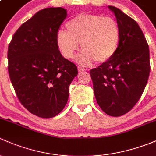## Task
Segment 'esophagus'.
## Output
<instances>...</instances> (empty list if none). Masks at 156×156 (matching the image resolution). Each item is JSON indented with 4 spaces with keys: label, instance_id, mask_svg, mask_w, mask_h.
I'll return each instance as SVG.
<instances>
[{
    "label": "esophagus",
    "instance_id": "esophagus-1",
    "mask_svg": "<svg viewBox=\"0 0 156 156\" xmlns=\"http://www.w3.org/2000/svg\"><path fill=\"white\" fill-rule=\"evenodd\" d=\"M78 71L80 72V73H82V72H85V71H86V70H85L84 68H83V67H78Z\"/></svg>",
    "mask_w": 156,
    "mask_h": 156
}]
</instances>
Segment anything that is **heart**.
<instances>
[{"label": "heart", "mask_w": 156, "mask_h": 156, "mask_svg": "<svg viewBox=\"0 0 156 156\" xmlns=\"http://www.w3.org/2000/svg\"><path fill=\"white\" fill-rule=\"evenodd\" d=\"M66 28L67 31L60 30L56 35L57 46L65 58H73L79 49V43L83 49L77 57L81 65H89L93 61L105 62L116 52L120 28L111 17L80 14L67 22Z\"/></svg>", "instance_id": "heart-1"}]
</instances>
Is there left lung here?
<instances>
[{"instance_id":"8db88e82","label":"left lung","mask_w":156,"mask_h":156,"mask_svg":"<svg viewBox=\"0 0 156 156\" xmlns=\"http://www.w3.org/2000/svg\"><path fill=\"white\" fill-rule=\"evenodd\" d=\"M120 28L114 55L90 70L99 107L107 115L120 116L130 111L140 98L150 72L148 43L138 24L119 9L109 6Z\"/></svg>"}]
</instances>
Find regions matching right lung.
I'll return each instance as SVG.
<instances>
[{"label":"right lung","mask_w":156,"mask_h":156,"mask_svg":"<svg viewBox=\"0 0 156 156\" xmlns=\"http://www.w3.org/2000/svg\"><path fill=\"white\" fill-rule=\"evenodd\" d=\"M62 7L45 8L22 24L8 46V72L17 98L30 113L52 118L68 100L77 67L61 54L56 35L67 17Z\"/></svg>","instance_id":"1"}]
</instances>
